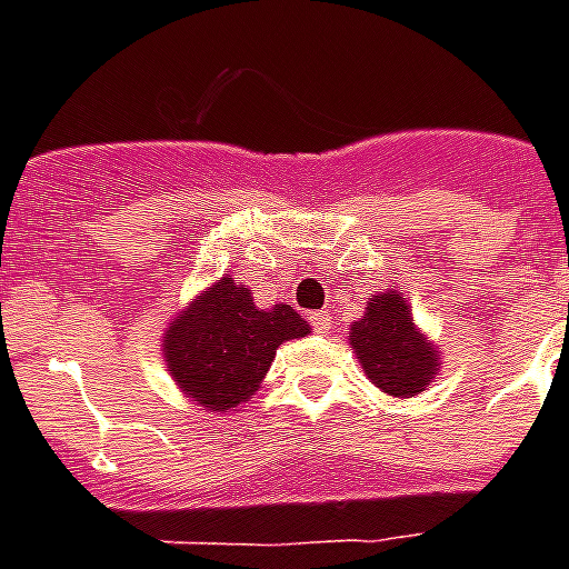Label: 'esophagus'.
<instances>
[{
    "instance_id": "esophagus-1",
    "label": "esophagus",
    "mask_w": 569,
    "mask_h": 569,
    "mask_svg": "<svg viewBox=\"0 0 569 569\" xmlns=\"http://www.w3.org/2000/svg\"><path fill=\"white\" fill-rule=\"evenodd\" d=\"M308 319H311V326L317 335H328V331H331V313L328 311H313Z\"/></svg>"
}]
</instances>
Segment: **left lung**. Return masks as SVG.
Masks as SVG:
<instances>
[{
    "instance_id": "8db88e82",
    "label": "left lung",
    "mask_w": 569,
    "mask_h": 569,
    "mask_svg": "<svg viewBox=\"0 0 569 569\" xmlns=\"http://www.w3.org/2000/svg\"><path fill=\"white\" fill-rule=\"evenodd\" d=\"M351 346L363 372L389 396H416L436 375L439 358L416 331L407 302L396 290L375 296L366 317L351 326Z\"/></svg>"
}]
</instances>
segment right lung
<instances>
[{
  "label": "right lung",
  "instance_id": "add662e5",
  "mask_svg": "<svg viewBox=\"0 0 569 569\" xmlns=\"http://www.w3.org/2000/svg\"><path fill=\"white\" fill-rule=\"evenodd\" d=\"M308 331L290 305L258 311L250 290L220 279L168 328V372L200 407L232 410L256 392L281 342Z\"/></svg>",
  "mask_w": 569,
  "mask_h": 569
}]
</instances>
